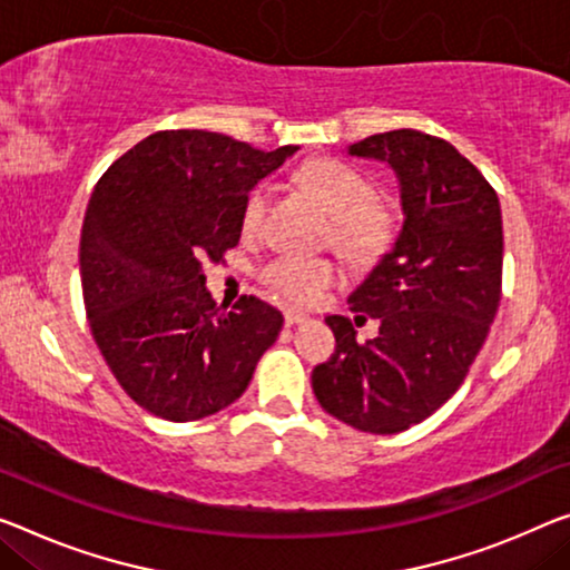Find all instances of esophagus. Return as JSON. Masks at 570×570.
Wrapping results in <instances>:
<instances>
[{"mask_svg": "<svg viewBox=\"0 0 570 570\" xmlns=\"http://www.w3.org/2000/svg\"><path fill=\"white\" fill-rule=\"evenodd\" d=\"M303 321H308V313H303V311H297V308H287L285 311V323H287V326H297V323H303Z\"/></svg>", "mask_w": 570, "mask_h": 570, "instance_id": "obj_1", "label": "esophagus"}]
</instances>
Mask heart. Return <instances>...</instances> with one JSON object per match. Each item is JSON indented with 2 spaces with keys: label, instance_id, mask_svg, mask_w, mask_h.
I'll return each mask as SVG.
<instances>
[{
  "label": "heart",
  "instance_id": "heart-1",
  "mask_svg": "<svg viewBox=\"0 0 570 570\" xmlns=\"http://www.w3.org/2000/svg\"><path fill=\"white\" fill-rule=\"evenodd\" d=\"M297 183L318 198L334 218V242L346 257L372 262L382 257L400 229L395 206L374 198V186L354 165L336 157H315L297 170ZM269 204L267 186L252 188L242 204V229L252 234L265 222ZM265 283L287 301L311 305L321 293L338 283V267L331 259L283 255L265 267Z\"/></svg>",
  "mask_w": 570,
  "mask_h": 570
}]
</instances>
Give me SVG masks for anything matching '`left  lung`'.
I'll return each mask as SVG.
<instances>
[{"mask_svg":"<svg viewBox=\"0 0 570 570\" xmlns=\"http://www.w3.org/2000/svg\"><path fill=\"white\" fill-rule=\"evenodd\" d=\"M348 155L395 170L405 218L348 295L380 334L362 344L352 321L328 315L336 352L311 380L326 413L390 435L433 415L487 341L502 297V212L484 175L445 139L392 129L348 145Z\"/></svg>","mask_w":570,"mask_h":570,"instance_id":"1","label":"left lung"}]
</instances>
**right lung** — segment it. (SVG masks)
<instances>
[{"instance_id": "add662e5", "label": "right lung", "mask_w": 570, "mask_h": 570, "mask_svg": "<svg viewBox=\"0 0 570 570\" xmlns=\"http://www.w3.org/2000/svg\"><path fill=\"white\" fill-rule=\"evenodd\" d=\"M295 153L168 129L96 183L78 252L86 315L111 374L147 413L188 423L229 407L277 341L283 313L255 295L216 305L204 262L239 244L244 198Z\"/></svg>"}]
</instances>
